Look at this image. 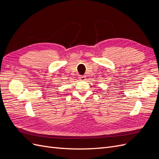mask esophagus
<instances>
[{
	"label": "esophagus",
	"mask_w": 159,
	"mask_h": 159,
	"mask_svg": "<svg viewBox=\"0 0 159 159\" xmlns=\"http://www.w3.org/2000/svg\"><path fill=\"white\" fill-rule=\"evenodd\" d=\"M79 79L80 80H85V75H80Z\"/></svg>",
	"instance_id": "1"
}]
</instances>
